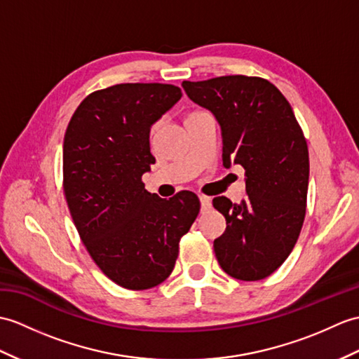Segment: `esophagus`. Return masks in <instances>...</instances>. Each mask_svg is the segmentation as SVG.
<instances>
[{
	"instance_id": "1",
	"label": "esophagus",
	"mask_w": 359,
	"mask_h": 359,
	"mask_svg": "<svg viewBox=\"0 0 359 359\" xmlns=\"http://www.w3.org/2000/svg\"><path fill=\"white\" fill-rule=\"evenodd\" d=\"M200 205H202V211H208L211 208V200L206 196H200Z\"/></svg>"
}]
</instances>
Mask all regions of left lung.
Wrapping results in <instances>:
<instances>
[{"label":"left lung","mask_w":359,"mask_h":359,"mask_svg":"<svg viewBox=\"0 0 359 359\" xmlns=\"http://www.w3.org/2000/svg\"><path fill=\"white\" fill-rule=\"evenodd\" d=\"M182 87L219 121L224 168H245V200H212L226 219V231L214 240L215 257L231 277L263 280L285 263L303 228L309 187L303 130L287 99L263 78L231 74Z\"/></svg>","instance_id":"8db88e82"}]
</instances>
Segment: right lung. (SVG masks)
<instances>
[{"label": "right lung", "mask_w": 359, "mask_h": 359, "mask_svg": "<svg viewBox=\"0 0 359 359\" xmlns=\"http://www.w3.org/2000/svg\"><path fill=\"white\" fill-rule=\"evenodd\" d=\"M180 97L179 87L159 82L97 90L65 131L64 194L73 223L97 268L125 289H151L170 277L200 211L191 191L166 200L142 182L156 162L151 125Z\"/></svg>", "instance_id": "right-lung-1"}]
</instances>
